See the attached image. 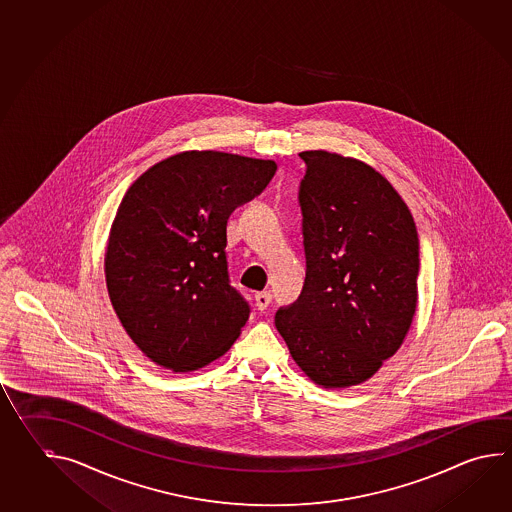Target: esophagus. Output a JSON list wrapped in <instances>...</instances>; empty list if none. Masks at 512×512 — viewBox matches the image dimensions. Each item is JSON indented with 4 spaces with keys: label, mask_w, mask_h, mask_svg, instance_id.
I'll return each mask as SVG.
<instances>
[{
    "label": "esophagus",
    "mask_w": 512,
    "mask_h": 512,
    "mask_svg": "<svg viewBox=\"0 0 512 512\" xmlns=\"http://www.w3.org/2000/svg\"><path fill=\"white\" fill-rule=\"evenodd\" d=\"M272 303V293L270 292H259L255 293V304H257V308L259 310H266L268 306Z\"/></svg>",
    "instance_id": "1"
}]
</instances>
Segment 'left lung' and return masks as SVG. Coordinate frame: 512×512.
<instances>
[{"mask_svg": "<svg viewBox=\"0 0 512 512\" xmlns=\"http://www.w3.org/2000/svg\"><path fill=\"white\" fill-rule=\"evenodd\" d=\"M299 157L306 279L275 326L315 385L350 388L374 376L412 326L418 230L374 167L323 149Z\"/></svg>", "mask_w": 512, "mask_h": 512, "instance_id": "left-lung-1", "label": "left lung"}]
</instances>
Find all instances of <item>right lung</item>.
Here are the masks:
<instances>
[{"label": "right lung", "instance_id": "add662e5", "mask_svg": "<svg viewBox=\"0 0 512 512\" xmlns=\"http://www.w3.org/2000/svg\"><path fill=\"white\" fill-rule=\"evenodd\" d=\"M275 169L273 160L182 151L127 189L107 239L105 282L127 335L153 363L193 372L237 341L250 306L230 284L226 226Z\"/></svg>", "mask_w": 512, "mask_h": 512}]
</instances>
